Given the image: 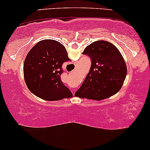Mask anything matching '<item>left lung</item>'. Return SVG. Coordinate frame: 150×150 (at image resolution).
Instances as JSON below:
<instances>
[{
  "instance_id": "1",
  "label": "left lung",
  "mask_w": 150,
  "mask_h": 150,
  "mask_svg": "<svg viewBox=\"0 0 150 150\" xmlns=\"http://www.w3.org/2000/svg\"><path fill=\"white\" fill-rule=\"evenodd\" d=\"M83 54L91 59V68L75 96L101 100L117 93L127 74L126 63L118 49L111 43L100 40L86 47Z\"/></svg>"
}]
</instances>
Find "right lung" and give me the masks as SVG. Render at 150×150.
Returning a JSON list of instances; mask_svg holds the SVG:
<instances>
[{
  "mask_svg": "<svg viewBox=\"0 0 150 150\" xmlns=\"http://www.w3.org/2000/svg\"><path fill=\"white\" fill-rule=\"evenodd\" d=\"M69 60L60 42L53 40L39 42L24 60V77L28 89L48 101L71 98L72 93L61 80L63 63Z\"/></svg>",
  "mask_w": 150,
  "mask_h": 150,
  "instance_id": "add662e5",
  "label": "right lung"
}]
</instances>
